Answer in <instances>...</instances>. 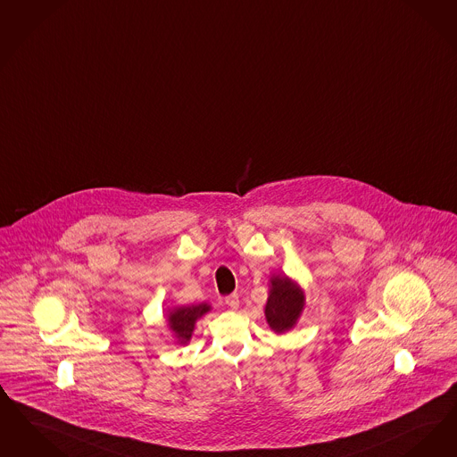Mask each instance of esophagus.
<instances>
[{
	"label": "esophagus",
	"instance_id": "esophagus-1",
	"mask_svg": "<svg viewBox=\"0 0 457 457\" xmlns=\"http://www.w3.org/2000/svg\"><path fill=\"white\" fill-rule=\"evenodd\" d=\"M224 303H226L231 310H237V306H239V297H237V294H229V295L224 297Z\"/></svg>",
	"mask_w": 457,
	"mask_h": 457
}]
</instances>
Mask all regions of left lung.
<instances>
[{
	"label": "left lung",
	"mask_w": 457,
	"mask_h": 457,
	"mask_svg": "<svg viewBox=\"0 0 457 457\" xmlns=\"http://www.w3.org/2000/svg\"><path fill=\"white\" fill-rule=\"evenodd\" d=\"M272 289L265 306V316L270 328L277 333L293 328L304 306L303 291L287 277H274Z\"/></svg>",
	"instance_id": "1"
}]
</instances>
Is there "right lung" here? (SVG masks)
<instances>
[{
    "label": "right lung",
    "mask_w": 457,
    "mask_h": 457,
    "mask_svg": "<svg viewBox=\"0 0 457 457\" xmlns=\"http://www.w3.org/2000/svg\"><path fill=\"white\" fill-rule=\"evenodd\" d=\"M209 311L207 304H197V306H187V308H177L170 312V328L177 335L180 344H187L192 337L194 325L197 318Z\"/></svg>",
    "instance_id": "obj_1"
}]
</instances>
